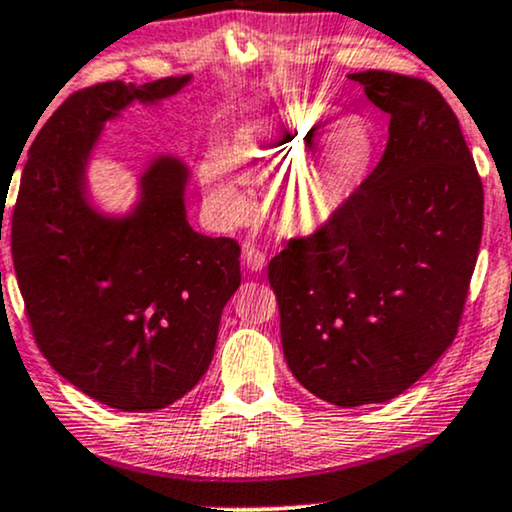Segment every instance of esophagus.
<instances>
[{
  "label": "esophagus",
  "mask_w": 512,
  "mask_h": 512,
  "mask_svg": "<svg viewBox=\"0 0 512 512\" xmlns=\"http://www.w3.org/2000/svg\"><path fill=\"white\" fill-rule=\"evenodd\" d=\"M245 264H248L250 272H262L267 267V255L260 248H248L245 250Z\"/></svg>",
  "instance_id": "obj_1"
}]
</instances>
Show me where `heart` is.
<instances>
[{"mask_svg": "<svg viewBox=\"0 0 512 512\" xmlns=\"http://www.w3.org/2000/svg\"><path fill=\"white\" fill-rule=\"evenodd\" d=\"M373 132L317 101L284 105L233 134L231 158L262 182H279L276 219L286 231L315 233L342 216L370 178L375 163ZM328 187H324V180ZM204 195L223 221L250 214L248 185L223 156L199 166Z\"/></svg>", "mask_w": 512, "mask_h": 512, "instance_id": "obj_1", "label": "heart"}]
</instances>
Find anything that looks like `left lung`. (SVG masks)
<instances>
[{
  "label": "left lung",
  "mask_w": 512,
  "mask_h": 512,
  "mask_svg": "<svg viewBox=\"0 0 512 512\" xmlns=\"http://www.w3.org/2000/svg\"><path fill=\"white\" fill-rule=\"evenodd\" d=\"M349 79L390 115L385 154L342 216L267 269L291 373L344 409L402 395L443 356L484 228V187L438 88L378 69Z\"/></svg>",
  "instance_id": "1"
}]
</instances>
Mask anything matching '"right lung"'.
Listing matches in <instances>:
<instances>
[{"instance_id": "1", "label": "right lung", "mask_w": 512, "mask_h": 512, "mask_svg": "<svg viewBox=\"0 0 512 512\" xmlns=\"http://www.w3.org/2000/svg\"><path fill=\"white\" fill-rule=\"evenodd\" d=\"M105 81L64 101L28 149L11 252L35 342L50 366L96 402L156 411L195 387L214 356L223 305L240 286V245L187 221L190 168L156 156L132 211L88 199L86 166L108 120L190 84ZM4 204V197H2Z\"/></svg>"}]
</instances>
